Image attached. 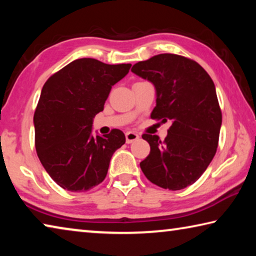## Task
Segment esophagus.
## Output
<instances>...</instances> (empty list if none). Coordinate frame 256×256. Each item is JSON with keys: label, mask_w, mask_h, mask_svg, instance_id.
Masks as SVG:
<instances>
[{"label": "esophagus", "mask_w": 256, "mask_h": 256, "mask_svg": "<svg viewBox=\"0 0 256 256\" xmlns=\"http://www.w3.org/2000/svg\"><path fill=\"white\" fill-rule=\"evenodd\" d=\"M138 134L136 132L128 131L125 133V138H126V144H132V142H136L138 140Z\"/></svg>", "instance_id": "obj_1"}]
</instances>
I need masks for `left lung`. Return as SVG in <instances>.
I'll return each mask as SVG.
<instances>
[{
    "instance_id": "8db88e82",
    "label": "left lung",
    "mask_w": 256,
    "mask_h": 256,
    "mask_svg": "<svg viewBox=\"0 0 256 256\" xmlns=\"http://www.w3.org/2000/svg\"><path fill=\"white\" fill-rule=\"evenodd\" d=\"M133 73L154 86L151 118L172 122L167 136L144 134L150 154L140 167L151 183L178 190L206 172L218 146L222 110L216 86L196 60L176 54H159L138 62Z\"/></svg>"
}]
</instances>
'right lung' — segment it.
<instances>
[{"mask_svg":"<svg viewBox=\"0 0 256 256\" xmlns=\"http://www.w3.org/2000/svg\"><path fill=\"white\" fill-rule=\"evenodd\" d=\"M131 64L79 58L45 82L34 115V146L56 184L84 192L105 180L112 154L125 144L120 130L92 136L94 118L104 110L112 86Z\"/></svg>","mask_w":256,"mask_h":256,"instance_id":"obj_1","label":"right lung"}]
</instances>
